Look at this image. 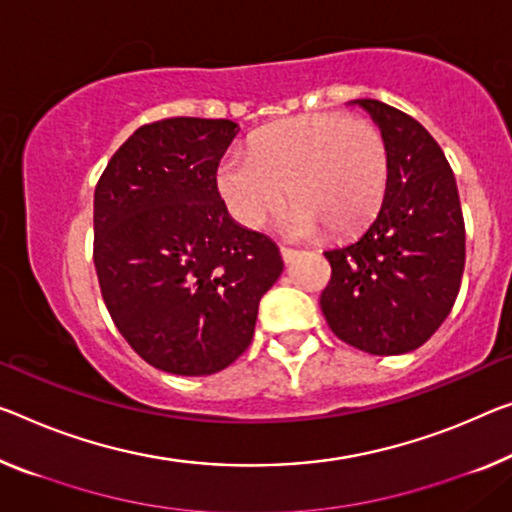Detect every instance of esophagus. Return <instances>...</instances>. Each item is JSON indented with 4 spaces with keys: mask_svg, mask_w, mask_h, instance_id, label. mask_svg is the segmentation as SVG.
I'll return each instance as SVG.
<instances>
[{
    "mask_svg": "<svg viewBox=\"0 0 512 512\" xmlns=\"http://www.w3.org/2000/svg\"><path fill=\"white\" fill-rule=\"evenodd\" d=\"M302 251H297V249H293V247H281V258H283V263H293L297 256H300Z\"/></svg>",
    "mask_w": 512,
    "mask_h": 512,
    "instance_id": "esophagus-1",
    "label": "esophagus"
}]
</instances>
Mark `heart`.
Here are the masks:
<instances>
[{
	"mask_svg": "<svg viewBox=\"0 0 512 512\" xmlns=\"http://www.w3.org/2000/svg\"><path fill=\"white\" fill-rule=\"evenodd\" d=\"M389 183L387 139L375 123L322 112L286 119L258 132L249 157L231 153L217 174L235 222L261 229L286 201V226L313 238L329 229L352 235L380 210Z\"/></svg>",
	"mask_w": 512,
	"mask_h": 512,
	"instance_id": "heart-1",
	"label": "heart"
}]
</instances>
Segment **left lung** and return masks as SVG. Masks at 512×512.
Wrapping results in <instances>:
<instances>
[{"instance_id":"1","label":"left lung","mask_w":512,"mask_h":512,"mask_svg":"<svg viewBox=\"0 0 512 512\" xmlns=\"http://www.w3.org/2000/svg\"><path fill=\"white\" fill-rule=\"evenodd\" d=\"M389 148L382 208L357 242L325 251L320 309L332 332L368 355L412 352L451 313L465 272V217L451 164L419 121L357 100Z\"/></svg>"}]
</instances>
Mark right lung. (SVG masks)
<instances>
[{"label":"right lung","instance_id":"obj_1","mask_svg":"<svg viewBox=\"0 0 512 512\" xmlns=\"http://www.w3.org/2000/svg\"><path fill=\"white\" fill-rule=\"evenodd\" d=\"M229 119L141 125L93 194V265L114 325L137 355L174 375H212L254 338L258 302L283 270L274 242L233 222L217 167Z\"/></svg>","mask_w":512,"mask_h":512}]
</instances>
